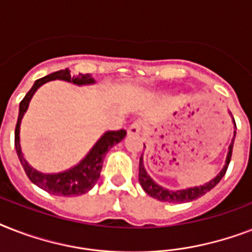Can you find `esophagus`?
I'll list each match as a JSON object with an SVG mask.
<instances>
[{
  "label": "esophagus",
  "mask_w": 252,
  "mask_h": 252,
  "mask_svg": "<svg viewBox=\"0 0 252 252\" xmlns=\"http://www.w3.org/2000/svg\"><path fill=\"white\" fill-rule=\"evenodd\" d=\"M142 124L141 122H134L128 126V134H138L141 132Z\"/></svg>",
  "instance_id": "esophagus-1"
}]
</instances>
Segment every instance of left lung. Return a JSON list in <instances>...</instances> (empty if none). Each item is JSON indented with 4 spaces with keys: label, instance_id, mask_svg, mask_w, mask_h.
Returning a JSON list of instances; mask_svg holds the SVG:
<instances>
[{
    "label": "left lung",
    "instance_id": "left-lung-1",
    "mask_svg": "<svg viewBox=\"0 0 252 252\" xmlns=\"http://www.w3.org/2000/svg\"><path fill=\"white\" fill-rule=\"evenodd\" d=\"M233 144H234V138H233V142H231L230 146H229L226 163H225L223 168L221 170V172L216 176L215 179L211 180L209 183L204 184V186L187 188V189H183V191H168V189L159 187V186L154 183L153 180H152V178L146 174L145 168H144V163H142V157L140 158V166H138V182H140L141 187L144 188V191H145L148 195H150L152 197H154V199L161 200V201H166V203H187V201H192V200L199 199V197L205 195L207 192L211 191L212 188L216 187V186L220 183V180L222 179L223 175L226 174V170L227 167H229V163H230L231 159V153H233Z\"/></svg>",
    "mask_w": 252,
    "mask_h": 252
}]
</instances>
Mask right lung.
Here are the masks:
<instances>
[{"instance_id": "1", "label": "right lung", "mask_w": 252, "mask_h": 252, "mask_svg": "<svg viewBox=\"0 0 252 252\" xmlns=\"http://www.w3.org/2000/svg\"><path fill=\"white\" fill-rule=\"evenodd\" d=\"M52 80H64L68 82H73L76 85H86L93 84L94 80L90 74H78L77 77L70 76V70L68 68L64 70H59L52 74L43 77L40 80H37L31 90L26 94V96L21 100L19 104V115H18L17 126H15V136H14V145L17 150L18 158L21 161L22 166L25 168L26 175L29 176V179L33 184H36L37 187L44 189L48 193L59 196H80L82 193H86L94 187L96 182H98L100 171H102V165L104 156L108 150L126 137V130L119 129V130H111L107 132L100 137L95 146L91 149V152L86 156L84 161L81 162L80 165L76 167L70 168L68 171L61 172V174H55V175H44L30 167L29 163L22 156L21 145H19V126H21V120L23 118V114L29 107V103L32 98L33 93L39 89L43 84L48 82Z\"/></svg>"}]
</instances>
